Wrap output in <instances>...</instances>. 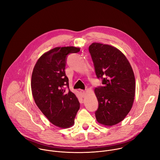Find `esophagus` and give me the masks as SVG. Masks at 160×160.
Listing matches in <instances>:
<instances>
[{
  "label": "esophagus",
  "mask_w": 160,
  "mask_h": 160,
  "mask_svg": "<svg viewBox=\"0 0 160 160\" xmlns=\"http://www.w3.org/2000/svg\"><path fill=\"white\" fill-rule=\"evenodd\" d=\"M80 93H81V94H82V97H83V98H84V97L85 96V95H86V94H85V91L84 90H80Z\"/></svg>",
  "instance_id": "1"
}]
</instances>
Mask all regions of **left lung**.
Returning <instances> with one entry per match:
<instances>
[{"mask_svg": "<svg viewBox=\"0 0 160 160\" xmlns=\"http://www.w3.org/2000/svg\"><path fill=\"white\" fill-rule=\"evenodd\" d=\"M88 51L97 78L102 80V85L94 90L99 104L96 120L112 126L122 122L132 108L135 92L134 74L128 59L118 49L93 43Z\"/></svg>", "mask_w": 160, "mask_h": 160, "instance_id": "1", "label": "left lung"}]
</instances>
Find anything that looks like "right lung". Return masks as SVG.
Here are the masks:
<instances>
[{"mask_svg":"<svg viewBox=\"0 0 160 160\" xmlns=\"http://www.w3.org/2000/svg\"><path fill=\"white\" fill-rule=\"evenodd\" d=\"M79 51L72 46L50 50L38 59L32 75V92L37 106L50 122L61 128L74 124L80 108L64 71L68 56Z\"/></svg>","mask_w":160,"mask_h":160,"instance_id":"right-lung-1","label":"right lung"}]
</instances>
